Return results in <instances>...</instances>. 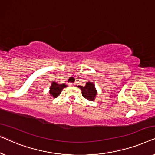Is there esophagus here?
I'll use <instances>...</instances> for the list:
<instances>
[{
	"label": "esophagus",
	"mask_w": 155,
	"mask_h": 155,
	"mask_svg": "<svg viewBox=\"0 0 155 155\" xmlns=\"http://www.w3.org/2000/svg\"><path fill=\"white\" fill-rule=\"evenodd\" d=\"M73 83H72V82H69V83H68V85L69 86H73Z\"/></svg>",
	"instance_id": "34e87169"
}]
</instances>
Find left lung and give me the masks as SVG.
<instances>
[{
	"mask_svg": "<svg viewBox=\"0 0 155 155\" xmlns=\"http://www.w3.org/2000/svg\"><path fill=\"white\" fill-rule=\"evenodd\" d=\"M78 87L81 90L82 94L84 98L90 101L94 100L97 92L93 82H86V84L84 87L78 86Z\"/></svg>",
	"mask_w": 155,
	"mask_h": 155,
	"instance_id": "obj_1",
	"label": "left lung"
}]
</instances>
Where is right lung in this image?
Returning <instances> with one entry per match:
<instances>
[{
	"label": "right lung",
	"instance_id": "add662e5",
	"mask_svg": "<svg viewBox=\"0 0 155 155\" xmlns=\"http://www.w3.org/2000/svg\"><path fill=\"white\" fill-rule=\"evenodd\" d=\"M66 84H59L56 82H53L51 85L49 93L54 98H56L57 97H58L61 94L62 90L65 87H66Z\"/></svg>",
	"mask_w": 155,
	"mask_h": 155
}]
</instances>
